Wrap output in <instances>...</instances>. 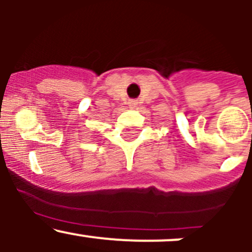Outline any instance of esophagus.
I'll list each match as a JSON object with an SVG mask.
<instances>
[{
    "instance_id": "1",
    "label": "esophagus",
    "mask_w": 252,
    "mask_h": 252,
    "mask_svg": "<svg viewBox=\"0 0 252 252\" xmlns=\"http://www.w3.org/2000/svg\"><path fill=\"white\" fill-rule=\"evenodd\" d=\"M128 103H129V106H130L131 108H134V107H135V106H136V103H138V102H136L135 100H130V101H129Z\"/></svg>"
}]
</instances>
